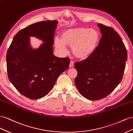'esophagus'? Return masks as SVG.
Returning <instances> with one entry per match:
<instances>
[{
    "label": "esophagus",
    "instance_id": "1",
    "mask_svg": "<svg viewBox=\"0 0 133 133\" xmlns=\"http://www.w3.org/2000/svg\"><path fill=\"white\" fill-rule=\"evenodd\" d=\"M74 66V63L72 61H70V67H73Z\"/></svg>",
    "mask_w": 133,
    "mask_h": 133
}]
</instances>
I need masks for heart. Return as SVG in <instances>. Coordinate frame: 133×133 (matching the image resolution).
<instances>
[{
	"mask_svg": "<svg viewBox=\"0 0 133 133\" xmlns=\"http://www.w3.org/2000/svg\"><path fill=\"white\" fill-rule=\"evenodd\" d=\"M99 35L95 29L87 28L67 29L61 34V38H56L55 47L63 54L67 51L66 45L72 47L74 54L77 58L85 59L96 50Z\"/></svg>",
	"mask_w": 133,
	"mask_h": 133,
	"instance_id": "heart-1",
	"label": "heart"
}]
</instances>
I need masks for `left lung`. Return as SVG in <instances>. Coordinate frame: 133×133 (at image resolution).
I'll use <instances>...</instances> for the list:
<instances>
[{"instance_id":"1","label":"left lung","mask_w":133,"mask_h":133,"mask_svg":"<svg viewBox=\"0 0 133 133\" xmlns=\"http://www.w3.org/2000/svg\"><path fill=\"white\" fill-rule=\"evenodd\" d=\"M97 25L102 36L96 50L75 64L76 86L82 96L90 100L102 99L114 90L123 78L128 58L127 48L115 29Z\"/></svg>"}]
</instances>
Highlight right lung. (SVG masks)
Segmentation results:
<instances>
[{
    "mask_svg": "<svg viewBox=\"0 0 133 133\" xmlns=\"http://www.w3.org/2000/svg\"><path fill=\"white\" fill-rule=\"evenodd\" d=\"M58 22H37L20 30L14 36L6 53L9 81L23 95L36 100L50 92L58 77L68 69L69 57L53 54L54 39ZM36 36L45 42L38 50L29 46V37Z\"/></svg>",
    "mask_w": 133,
    "mask_h": 133,
    "instance_id": "obj_1",
    "label": "right lung"
}]
</instances>
